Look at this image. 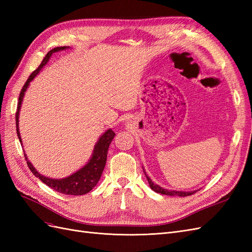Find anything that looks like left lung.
I'll list each match as a JSON object with an SVG mask.
<instances>
[{
  "label": "left lung",
  "mask_w": 252,
  "mask_h": 252,
  "mask_svg": "<svg viewBox=\"0 0 252 252\" xmlns=\"http://www.w3.org/2000/svg\"><path fill=\"white\" fill-rule=\"evenodd\" d=\"M143 171H144L145 175H146V178H147V181H148V183H149V186H150V188H151L152 190H154V191L158 192V193L165 194V195L188 196V195H191V194H193V193H195V192H196V190H195V191H177V190H168V189H165V188H163V187H161V186H158V185L155 184V183L152 182V181H151V179H150V178L148 177V175L146 174V172H145L144 168H143Z\"/></svg>",
  "instance_id": "left-lung-1"
}]
</instances>
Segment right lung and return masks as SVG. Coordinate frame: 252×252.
<instances>
[{"label":"right lung","instance_id":"right-lung-1","mask_svg":"<svg viewBox=\"0 0 252 252\" xmlns=\"http://www.w3.org/2000/svg\"><path fill=\"white\" fill-rule=\"evenodd\" d=\"M68 48L67 46H63V47H56L51 49L46 57H45L42 61V63L40 64V66L36 68V69L29 75L28 80L26 81V83L23 86L21 94L19 96V103H18V108H17V113H16V121H17V133L19 136V140L22 143L21 140V134L19 131V116H20V109H21V105L23 102V97H24L25 91L29 86V83L32 82L35 75L40 72V70L42 68L47 64V62L49 61L50 57L52 56V53L64 50ZM114 133L112 131V129H107L105 133H103L101 135V138L98 139V141L96 142L94 149V154L91 158L89 159V162L81 168L80 170H78L77 172L72 173L71 175L64 179H50V178H46L44 175L40 174L39 172L36 171V169L33 167V165L29 162V159L25 155V158L27 161V165L29 167V169L32 170V172L35 175L36 178H39L44 184H46L47 186H49L51 189L56 190V191L63 193V194H70V195H82L85 194L89 191L93 190V188L97 184V182L100 181L101 175L103 173L104 167L106 164V159H107V152H108V148L109 145L111 143V141L113 140Z\"/></svg>","mask_w":252,"mask_h":252}]
</instances>
